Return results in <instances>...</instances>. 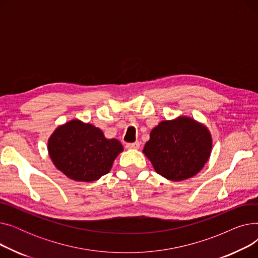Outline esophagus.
Segmentation results:
<instances>
[{"label":"esophagus","instance_id":"1","mask_svg":"<svg viewBox=\"0 0 258 258\" xmlns=\"http://www.w3.org/2000/svg\"><path fill=\"white\" fill-rule=\"evenodd\" d=\"M126 148H130V150H134V148H139L140 147V143L138 141L133 142V143H126Z\"/></svg>","mask_w":258,"mask_h":258}]
</instances>
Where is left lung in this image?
Wrapping results in <instances>:
<instances>
[{"instance_id": "left-lung-1", "label": "left lung", "mask_w": 258, "mask_h": 258, "mask_svg": "<svg viewBox=\"0 0 258 258\" xmlns=\"http://www.w3.org/2000/svg\"><path fill=\"white\" fill-rule=\"evenodd\" d=\"M150 136L143 153L157 173L170 181L194 177L210 157L212 138L208 128L189 117L162 121Z\"/></svg>"}]
</instances>
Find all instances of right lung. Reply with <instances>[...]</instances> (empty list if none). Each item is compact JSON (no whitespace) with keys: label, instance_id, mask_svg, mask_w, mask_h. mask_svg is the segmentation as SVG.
Wrapping results in <instances>:
<instances>
[{"label":"right lung","instance_id":"right-lung-1","mask_svg":"<svg viewBox=\"0 0 258 258\" xmlns=\"http://www.w3.org/2000/svg\"><path fill=\"white\" fill-rule=\"evenodd\" d=\"M48 151L53 164L68 178L93 182L111 170L123 146L117 139H106L100 128L71 120L54 131Z\"/></svg>","mask_w":258,"mask_h":258}]
</instances>
